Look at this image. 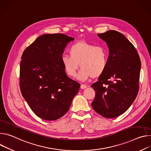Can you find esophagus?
<instances>
[{"instance_id": "34e87169", "label": "esophagus", "mask_w": 151, "mask_h": 151, "mask_svg": "<svg viewBox=\"0 0 151 151\" xmlns=\"http://www.w3.org/2000/svg\"><path fill=\"white\" fill-rule=\"evenodd\" d=\"M88 86H86V85H83V84H81V86H80V88H81V89H85V88H86Z\"/></svg>"}]
</instances>
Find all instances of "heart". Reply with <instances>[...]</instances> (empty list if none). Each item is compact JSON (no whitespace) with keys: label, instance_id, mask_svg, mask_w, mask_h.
Instances as JSON below:
<instances>
[{"label":"heart","instance_id":"heart-1","mask_svg":"<svg viewBox=\"0 0 151 151\" xmlns=\"http://www.w3.org/2000/svg\"><path fill=\"white\" fill-rule=\"evenodd\" d=\"M70 55L61 58L66 73L74 77L80 67L77 78L85 80L89 77L96 78L106 70L109 63V51L103 46H96L85 41H79L70 48Z\"/></svg>","mask_w":151,"mask_h":151}]
</instances>
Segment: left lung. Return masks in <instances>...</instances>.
I'll list each match as a JSON object with an SVG mask.
<instances>
[{"label":"left lung","mask_w":151,"mask_h":151,"mask_svg":"<svg viewBox=\"0 0 151 151\" xmlns=\"http://www.w3.org/2000/svg\"><path fill=\"white\" fill-rule=\"evenodd\" d=\"M109 47L106 70L91 85L95 96L93 110L107 118H116L134 101L139 91L141 62L134 45L122 33L109 30L98 34Z\"/></svg>","instance_id":"left-lung-1"}]
</instances>
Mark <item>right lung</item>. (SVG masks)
<instances>
[{
    "label": "right lung",
    "instance_id": "right-lung-1",
    "mask_svg": "<svg viewBox=\"0 0 151 151\" xmlns=\"http://www.w3.org/2000/svg\"><path fill=\"white\" fill-rule=\"evenodd\" d=\"M74 38L62 33L39 37L24 51L20 87L31 110L40 118L55 121L68 111L80 85L66 76L61 58Z\"/></svg>",
    "mask_w": 151,
    "mask_h": 151
}]
</instances>
